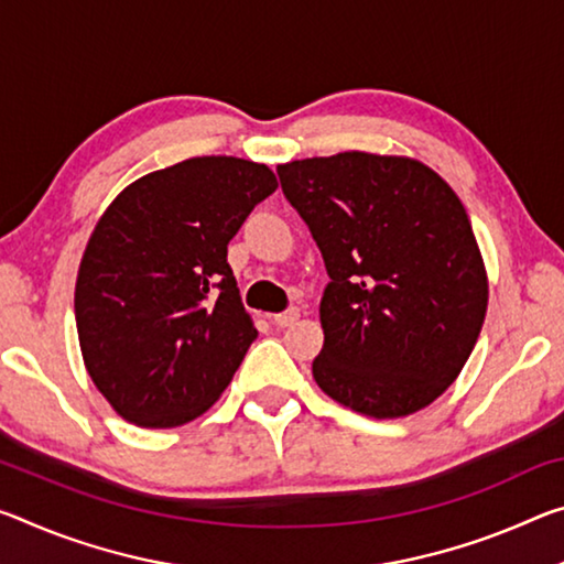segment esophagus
Returning <instances> with one entry per match:
<instances>
[{"mask_svg":"<svg viewBox=\"0 0 564 564\" xmlns=\"http://www.w3.org/2000/svg\"><path fill=\"white\" fill-rule=\"evenodd\" d=\"M299 316H301V311L296 308V306H293V308H289V311H283V314H273V324L275 326H291V324H296V321H299Z\"/></svg>","mask_w":564,"mask_h":564,"instance_id":"esophagus-1","label":"esophagus"}]
</instances>
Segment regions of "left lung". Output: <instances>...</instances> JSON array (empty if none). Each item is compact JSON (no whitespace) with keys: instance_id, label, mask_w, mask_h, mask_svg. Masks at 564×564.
I'll list each match as a JSON object with an SVG mask.
<instances>
[{"instance_id":"8db88e82","label":"left lung","mask_w":564,"mask_h":564,"mask_svg":"<svg viewBox=\"0 0 564 564\" xmlns=\"http://www.w3.org/2000/svg\"><path fill=\"white\" fill-rule=\"evenodd\" d=\"M328 283L318 318L324 394L373 419L440 399L485 324L489 279L459 195L422 160L348 150L279 165Z\"/></svg>"}]
</instances>
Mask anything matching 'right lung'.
Returning a JSON list of instances; mask_svg holds the SVG:
<instances>
[{
    "mask_svg": "<svg viewBox=\"0 0 564 564\" xmlns=\"http://www.w3.org/2000/svg\"><path fill=\"white\" fill-rule=\"evenodd\" d=\"M275 187L263 163L191 158L138 177L95 223L75 283L79 351L124 422L183 426L226 391L258 334L228 243Z\"/></svg>",
    "mask_w": 564,
    "mask_h": 564,
    "instance_id": "add662e5",
    "label": "right lung"
}]
</instances>
